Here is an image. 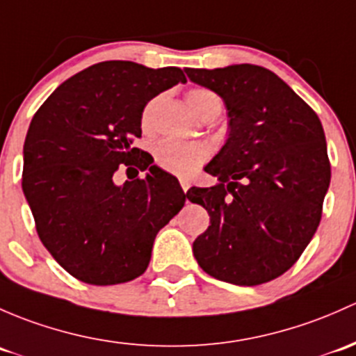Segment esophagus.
I'll list each match as a JSON object with an SVG mask.
<instances>
[{"instance_id": "1", "label": "esophagus", "mask_w": 356, "mask_h": 356, "mask_svg": "<svg viewBox=\"0 0 356 356\" xmlns=\"http://www.w3.org/2000/svg\"><path fill=\"white\" fill-rule=\"evenodd\" d=\"M179 185H181L183 192H186V190L190 188V183H188V179H185V178H181V179H179Z\"/></svg>"}]
</instances>
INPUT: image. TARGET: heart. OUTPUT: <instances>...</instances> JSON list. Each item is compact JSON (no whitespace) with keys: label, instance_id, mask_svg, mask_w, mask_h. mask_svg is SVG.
<instances>
[{"label":"heart","instance_id":"b5f03b06","mask_svg":"<svg viewBox=\"0 0 356 356\" xmlns=\"http://www.w3.org/2000/svg\"><path fill=\"white\" fill-rule=\"evenodd\" d=\"M188 108L195 116H204L212 111H221V99L207 89H192L186 94ZM152 104H149L144 111V123L151 120ZM157 164L164 170L177 175H190L207 159V145L200 142H185L177 138H163L154 147Z\"/></svg>","mask_w":356,"mask_h":356}]
</instances>
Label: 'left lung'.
I'll list each match as a JSON object with an SVG mask.
<instances>
[{"label":"left lung","instance_id":"left-lung-1","mask_svg":"<svg viewBox=\"0 0 356 356\" xmlns=\"http://www.w3.org/2000/svg\"><path fill=\"white\" fill-rule=\"evenodd\" d=\"M185 72L222 99L229 118L225 145L204 168L218 183L186 192L211 218L193 241V255L226 283L276 280L321 222L331 181L321 120L276 73L257 65Z\"/></svg>","mask_w":356,"mask_h":356}]
</instances>
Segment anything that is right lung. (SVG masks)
I'll list each match as a JSON object with an SVG mask.
<instances>
[{
    "mask_svg": "<svg viewBox=\"0 0 356 356\" xmlns=\"http://www.w3.org/2000/svg\"><path fill=\"white\" fill-rule=\"evenodd\" d=\"M178 82L186 79L177 67L102 61L61 83L32 118L24 195L44 247L83 283L108 286L144 274L154 238L185 204L178 179L131 145L145 104ZM120 163L149 171L116 186Z\"/></svg>",
    "mask_w": 356,
    "mask_h": 356,
    "instance_id": "1",
    "label": "right lung"
}]
</instances>
